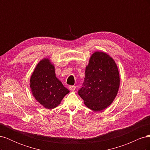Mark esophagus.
Here are the masks:
<instances>
[{"label":"esophagus","instance_id":"esophagus-1","mask_svg":"<svg viewBox=\"0 0 150 150\" xmlns=\"http://www.w3.org/2000/svg\"><path fill=\"white\" fill-rule=\"evenodd\" d=\"M69 90L72 91H74L76 89V86H69Z\"/></svg>","mask_w":150,"mask_h":150}]
</instances>
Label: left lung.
Here are the masks:
<instances>
[{
  "mask_svg": "<svg viewBox=\"0 0 150 150\" xmlns=\"http://www.w3.org/2000/svg\"><path fill=\"white\" fill-rule=\"evenodd\" d=\"M85 74L79 95L90 110L102 111L111 105L118 92L120 78L116 63L107 53L96 51L90 57Z\"/></svg>",
  "mask_w": 150,
  "mask_h": 150,
  "instance_id": "8db88e82",
  "label": "left lung"
}]
</instances>
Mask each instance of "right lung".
<instances>
[{
  "mask_svg": "<svg viewBox=\"0 0 150 150\" xmlns=\"http://www.w3.org/2000/svg\"><path fill=\"white\" fill-rule=\"evenodd\" d=\"M33 96L45 108L58 106L69 91L56 77L55 68L50 59L44 58L36 65L30 78Z\"/></svg>",
  "mask_w": 150,
  "mask_h": 150,
  "instance_id": "add662e5",
  "label": "right lung"
}]
</instances>
